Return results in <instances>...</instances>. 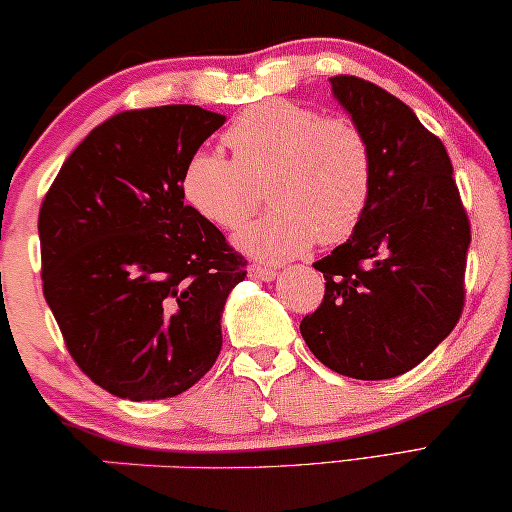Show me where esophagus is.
I'll list each match as a JSON object with an SVG mask.
<instances>
[{
    "label": "esophagus",
    "instance_id": "esophagus-1",
    "mask_svg": "<svg viewBox=\"0 0 512 512\" xmlns=\"http://www.w3.org/2000/svg\"><path fill=\"white\" fill-rule=\"evenodd\" d=\"M248 273L257 280H273L278 276V271L273 269V266H266V264H250Z\"/></svg>",
    "mask_w": 512,
    "mask_h": 512
}]
</instances>
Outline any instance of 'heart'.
Listing matches in <instances>:
<instances>
[{"label": "heart", "instance_id": "b5f03b06", "mask_svg": "<svg viewBox=\"0 0 512 512\" xmlns=\"http://www.w3.org/2000/svg\"><path fill=\"white\" fill-rule=\"evenodd\" d=\"M223 140L232 158L197 151L183 167L181 193L197 216L234 232L253 218L266 188L278 209L236 236L250 255L282 262L315 239L333 246L368 211L375 151L354 119L271 98L243 110Z\"/></svg>", "mask_w": 512, "mask_h": 512}]
</instances>
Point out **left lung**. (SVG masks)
Masks as SVG:
<instances>
[{
  "label": "left lung",
  "instance_id": "8db88e82",
  "mask_svg": "<svg viewBox=\"0 0 512 512\" xmlns=\"http://www.w3.org/2000/svg\"><path fill=\"white\" fill-rule=\"evenodd\" d=\"M329 82L370 137L375 188L354 234L312 264L326 289L301 335L338 375L391 379L460 322L471 225L446 147L409 105L354 75Z\"/></svg>",
  "mask_w": 512,
  "mask_h": 512
}]
</instances>
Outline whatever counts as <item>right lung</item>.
Here are the masks:
<instances>
[{
  "mask_svg": "<svg viewBox=\"0 0 512 512\" xmlns=\"http://www.w3.org/2000/svg\"><path fill=\"white\" fill-rule=\"evenodd\" d=\"M223 124L200 105L114 114L43 197V296L78 368L117 398H174L223 347L220 315L248 262L181 193L183 167Z\"/></svg>",
  "mask_w": 512,
  "mask_h": 512,
  "instance_id": "1",
  "label": "right lung"
}]
</instances>
